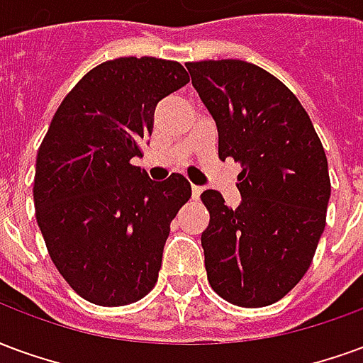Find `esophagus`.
<instances>
[{"label":"esophagus","instance_id":"esophagus-1","mask_svg":"<svg viewBox=\"0 0 363 363\" xmlns=\"http://www.w3.org/2000/svg\"><path fill=\"white\" fill-rule=\"evenodd\" d=\"M200 194H202V186H192V198H194V200H198V198H200Z\"/></svg>","mask_w":363,"mask_h":363}]
</instances>
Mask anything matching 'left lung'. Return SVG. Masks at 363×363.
<instances>
[{
    "label": "left lung",
    "instance_id": "left-lung-1",
    "mask_svg": "<svg viewBox=\"0 0 363 363\" xmlns=\"http://www.w3.org/2000/svg\"><path fill=\"white\" fill-rule=\"evenodd\" d=\"M192 85L216 120L221 161L241 163V204L204 190L202 233L212 289L239 307H267L296 288L327 223L328 163L309 114L267 69L243 60L189 62Z\"/></svg>",
    "mask_w": 363,
    "mask_h": 363
}]
</instances>
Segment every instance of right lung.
Listing matches in <instances>:
<instances>
[{
    "label": "right lung",
    "mask_w": 363,
    "mask_h": 363,
    "mask_svg": "<svg viewBox=\"0 0 363 363\" xmlns=\"http://www.w3.org/2000/svg\"><path fill=\"white\" fill-rule=\"evenodd\" d=\"M190 82L173 60L116 58L85 74L62 101L36 155V223L75 294L120 307L157 281L171 221L189 202L179 173L155 182L132 165L161 99Z\"/></svg>",
    "instance_id": "right-lung-1"
}]
</instances>
